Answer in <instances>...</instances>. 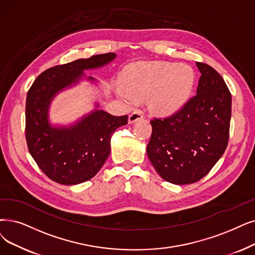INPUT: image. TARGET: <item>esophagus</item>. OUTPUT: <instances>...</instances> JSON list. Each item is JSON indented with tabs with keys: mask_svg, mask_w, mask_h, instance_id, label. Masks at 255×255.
Here are the masks:
<instances>
[{
	"mask_svg": "<svg viewBox=\"0 0 255 255\" xmlns=\"http://www.w3.org/2000/svg\"><path fill=\"white\" fill-rule=\"evenodd\" d=\"M142 118H143V115H142L141 112H139V111L133 112V113L128 116V124H130V125L134 124V122H136Z\"/></svg>",
	"mask_w": 255,
	"mask_h": 255,
	"instance_id": "34e87169",
	"label": "esophagus"
}]
</instances>
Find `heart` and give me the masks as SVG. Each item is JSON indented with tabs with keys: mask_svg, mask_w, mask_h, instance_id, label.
<instances>
[{
	"mask_svg": "<svg viewBox=\"0 0 255 255\" xmlns=\"http://www.w3.org/2000/svg\"><path fill=\"white\" fill-rule=\"evenodd\" d=\"M116 95L128 105L148 97L149 109L159 116L181 111L192 94L196 73L186 65L166 62H140L128 66L120 77Z\"/></svg>",
	"mask_w": 255,
	"mask_h": 255,
	"instance_id": "heart-1",
	"label": "heart"
}]
</instances>
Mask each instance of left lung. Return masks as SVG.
I'll return each mask as SVG.
<instances>
[{
    "instance_id": "obj_1",
    "label": "left lung",
    "mask_w": 255,
    "mask_h": 255,
    "mask_svg": "<svg viewBox=\"0 0 255 255\" xmlns=\"http://www.w3.org/2000/svg\"><path fill=\"white\" fill-rule=\"evenodd\" d=\"M196 65L201 73L197 95L176 115L150 121L148 159L162 179L177 185L205 177L223 156L229 138V90L215 69Z\"/></svg>"
}]
</instances>
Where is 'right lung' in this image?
<instances>
[{"mask_svg": "<svg viewBox=\"0 0 255 255\" xmlns=\"http://www.w3.org/2000/svg\"><path fill=\"white\" fill-rule=\"evenodd\" d=\"M115 53L81 58L46 70L34 80L26 99V140L30 155L52 181L76 185L92 179L105 164L114 131L128 124V115L113 116L94 101L93 110L69 125L52 124L50 108L64 91L87 81H98L84 71L104 68Z\"/></svg>", "mask_w": 255, "mask_h": 255, "instance_id": "add662e5", "label": "right lung"}]
</instances>
